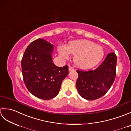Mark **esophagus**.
I'll list each match as a JSON object with an SVG mask.
<instances>
[{"instance_id": "esophagus-1", "label": "esophagus", "mask_w": 131, "mask_h": 131, "mask_svg": "<svg viewBox=\"0 0 131 131\" xmlns=\"http://www.w3.org/2000/svg\"><path fill=\"white\" fill-rule=\"evenodd\" d=\"M69 71H74V69L73 68H72L71 66H69Z\"/></svg>"}]
</instances>
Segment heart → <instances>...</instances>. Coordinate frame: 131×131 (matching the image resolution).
Returning <instances> with one entry per match:
<instances>
[{
	"label": "heart",
	"instance_id": "heart-1",
	"mask_svg": "<svg viewBox=\"0 0 131 131\" xmlns=\"http://www.w3.org/2000/svg\"><path fill=\"white\" fill-rule=\"evenodd\" d=\"M58 52L64 59H69L70 53L74 55V63L83 69L93 68L101 62L105 54L102 47L91 40L84 39L71 41L67 47L59 46Z\"/></svg>",
	"mask_w": 131,
	"mask_h": 131
}]
</instances>
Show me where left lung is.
<instances>
[{"mask_svg": "<svg viewBox=\"0 0 131 131\" xmlns=\"http://www.w3.org/2000/svg\"><path fill=\"white\" fill-rule=\"evenodd\" d=\"M116 60V54L110 53L95 70L77 71L78 78L76 87L83 98L94 100L107 93L115 78Z\"/></svg>", "mask_w": 131, "mask_h": 131, "instance_id": "left-lung-1", "label": "left lung"}]
</instances>
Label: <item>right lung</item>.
I'll list each match as a JSON object with an SVG mask.
<instances>
[{"label":"right lung","instance_id":"obj_1","mask_svg":"<svg viewBox=\"0 0 131 131\" xmlns=\"http://www.w3.org/2000/svg\"><path fill=\"white\" fill-rule=\"evenodd\" d=\"M53 47L44 39H38L27 47L22 58L25 84L30 93L40 99L48 100L56 96L69 73L67 65L57 67L53 63Z\"/></svg>","mask_w":131,"mask_h":131}]
</instances>
